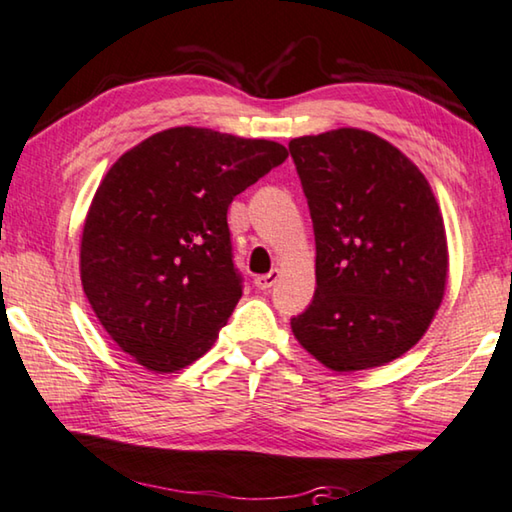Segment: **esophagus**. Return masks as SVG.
<instances>
[{
	"label": "esophagus",
	"instance_id": "obj_1",
	"mask_svg": "<svg viewBox=\"0 0 512 512\" xmlns=\"http://www.w3.org/2000/svg\"><path fill=\"white\" fill-rule=\"evenodd\" d=\"M278 278H280V271L273 269L269 273H264V276H257L255 278V287L262 289V292H266V289H271L273 285H276Z\"/></svg>",
	"mask_w": 512,
	"mask_h": 512
}]
</instances>
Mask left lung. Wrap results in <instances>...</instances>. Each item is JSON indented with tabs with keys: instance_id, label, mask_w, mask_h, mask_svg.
Masks as SVG:
<instances>
[{
	"instance_id": "8db88e82",
	"label": "left lung",
	"mask_w": 512,
	"mask_h": 512,
	"mask_svg": "<svg viewBox=\"0 0 512 512\" xmlns=\"http://www.w3.org/2000/svg\"><path fill=\"white\" fill-rule=\"evenodd\" d=\"M315 227V299L292 319L324 368L358 372L407 354L430 329L448 280L444 216L430 181L363 128L294 137Z\"/></svg>"
}]
</instances>
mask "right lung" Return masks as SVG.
<instances>
[{
	"label": "right lung",
	"mask_w": 512,
	"mask_h": 512,
	"mask_svg": "<svg viewBox=\"0 0 512 512\" xmlns=\"http://www.w3.org/2000/svg\"><path fill=\"white\" fill-rule=\"evenodd\" d=\"M287 149L211 128L154 133L117 158L89 204L80 280L110 338L170 375L213 347L241 299L227 209Z\"/></svg>",
	"instance_id": "right-lung-1"
}]
</instances>
